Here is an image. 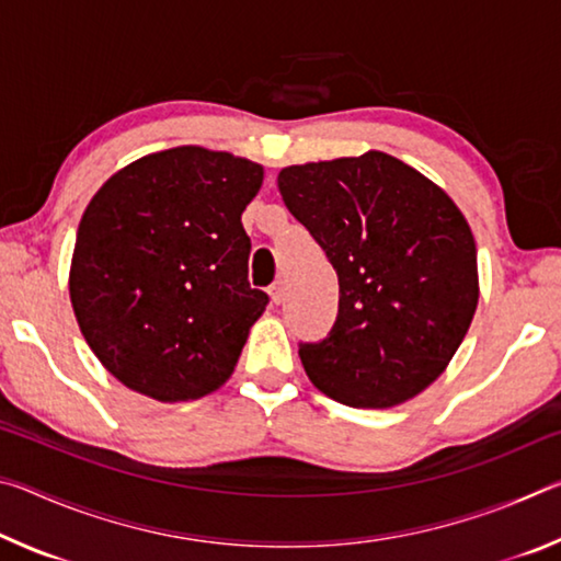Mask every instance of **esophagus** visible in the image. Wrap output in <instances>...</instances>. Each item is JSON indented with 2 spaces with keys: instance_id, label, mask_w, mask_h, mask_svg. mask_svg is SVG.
Listing matches in <instances>:
<instances>
[{
  "instance_id": "34e87169",
  "label": "esophagus",
  "mask_w": 561,
  "mask_h": 561,
  "mask_svg": "<svg viewBox=\"0 0 561 561\" xmlns=\"http://www.w3.org/2000/svg\"><path fill=\"white\" fill-rule=\"evenodd\" d=\"M270 297H272L274 304H282L284 297H287V287H284L282 279L272 284V287H270Z\"/></svg>"
}]
</instances>
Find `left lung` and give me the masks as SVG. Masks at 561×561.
I'll return each instance as SVG.
<instances>
[{
    "label": "left lung",
    "mask_w": 561,
    "mask_h": 561,
    "mask_svg": "<svg viewBox=\"0 0 561 561\" xmlns=\"http://www.w3.org/2000/svg\"><path fill=\"white\" fill-rule=\"evenodd\" d=\"M277 185L339 274L334 327L299 346L309 381L351 408L411 401L448 368L478 309L460 207L381 150L282 168Z\"/></svg>",
    "instance_id": "1"
}]
</instances>
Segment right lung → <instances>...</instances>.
I'll return each mask as SVG.
<instances>
[{
  "label": "right lung",
  "mask_w": 561,
  "mask_h": 561,
  "mask_svg": "<svg viewBox=\"0 0 561 561\" xmlns=\"http://www.w3.org/2000/svg\"><path fill=\"white\" fill-rule=\"evenodd\" d=\"M264 168L203 146L113 173L83 210L69 294L111 376L160 403L195 401L232 376L267 294L247 282L244 207Z\"/></svg>",
  "instance_id": "right-lung-1"
}]
</instances>
